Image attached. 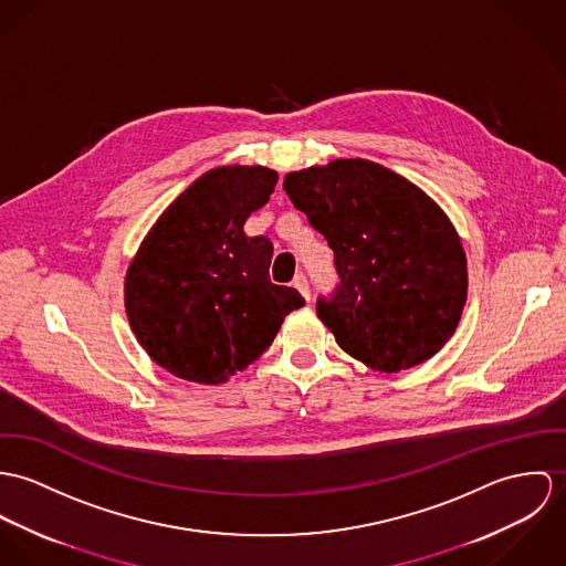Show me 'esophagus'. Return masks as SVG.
<instances>
[{
    "label": "esophagus",
    "mask_w": 566,
    "mask_h": 566,
    "mask_svg": "<svg viewBox=\"0 0 566 566\" xmlns=\"http://www.w3.org/2000/svg\"><path fill=\"white\" fill-rule=\"evenodd\" d=\"M293 286L304 295V300L306 302H311V286H308V280H306V275H295V280H293Z\"/></svg>",
    "instance_id": "obj_1"
}]
</instances>
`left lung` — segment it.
I'll use <instances>...</instances> for the list:
<instances>
[{
    "label": "left lung",
    "mask_w": 566,
    "mask_h": 566,
    "mask_svg": "<svg viewBox=\"0 0 566 566\" xmlns=\"http://www.w3.org/2000/svg\"><path fill=\"white\" fill-rule=\"evenodd\" d=\"M284 190L334 250L340 284L316 314L338 347L381 374L439 354L469 289L467 253L439 203L365 158L291 171Z\"/></svg>",
    "instance_id": "1"
}]
</instances>
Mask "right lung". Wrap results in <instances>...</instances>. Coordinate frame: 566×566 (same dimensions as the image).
I'll return each mask as SVG.
<instances>
[{"label":"right lung","mask_w":566,"mask_h":566,"mask_svg":"<svg viewBox=\"0 0 566 566\" xmlns=\"http://www.w3.org/2000/svg\"><path fill=\"white\" fill-rule=\"evenodd\" d=\"M275 182L277 171L260 165L210 169L167 206L134 253L124 282L127 321L169 374L228 381L306 304L269 280L271 241L243 230Z\"/></svg>","instance_id":"right-lung-1"}]
</instances>
